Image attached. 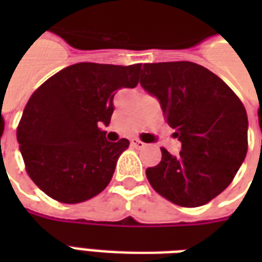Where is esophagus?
<instances>
[{"instance_id": "1", "label": "esophagus", "mask_w": 262, "mask_h": 262, "mask_svg": "<svg viewBox=\"0 0 262 262\" xmlns=\"http://www.w3.org/2000/svg\"><path fill=\"white\" fill-rule=\"evenodd\" d=\"M132 146L135 148H144L146 147V143L140 142V140H137V139H132Z\"/></svg>"}]
</instances>
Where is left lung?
Wrapping results in <instances>:
<instances>
[{
    "label": "left lung",
    "instance_id": "1",
    "mask_svg": "<svg viewBox=\"0 0 262 262\" xmlns=\"http://www.w3.org/2000/svg\"><path fill=\"white\" fill-rule=\"evenodd\" d=\"M140 85L159 99L181 151L161 148L146 170L156 192L185 208L202 206L230 185L247 154L246 108L230 86L191 61L146 63Z\"/></svg>",
    "mask_w": 262,
    "mask_h": 262
}]
</instances>
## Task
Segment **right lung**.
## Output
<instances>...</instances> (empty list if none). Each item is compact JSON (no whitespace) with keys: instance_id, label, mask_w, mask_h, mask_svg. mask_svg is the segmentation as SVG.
<instances>
[{"instance_id":"1","label":"right lung","mask_w":262,"mask_h":262,"mask_svg":"<svg viewBox=\"0 0 262 262\" xmlns=\"http://www.w3.org/2000/svg\"><path fill=\"white\" fill-rule=\"evenodd\" d=\"M142 64L77 63L32 94L16 139L26 172L43 192L63 203L91 199L112 180L127 139L108 142L105 132L120 88H135Z\"/></svg>"}]
</instances>
